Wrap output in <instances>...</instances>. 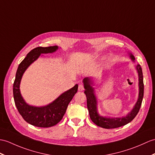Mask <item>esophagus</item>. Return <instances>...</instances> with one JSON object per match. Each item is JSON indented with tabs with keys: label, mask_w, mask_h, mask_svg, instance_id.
<instances>
[{
	"label": "esophagus",
	"mask_w": 155,
	"mask_h": 155,
	"mask_svg": "<svg viewBox=\"0 0 155 155\" xmlns=\"http://www.w3.org/2000/svg\"><path fill=\"white\" fill-rule=\"evenodd\" d=\"M78 91H83V90H84V86H83V85L79 84V85H78Z\"/></svg>",
	"instance_id": "obj_1"
}]
</instances>
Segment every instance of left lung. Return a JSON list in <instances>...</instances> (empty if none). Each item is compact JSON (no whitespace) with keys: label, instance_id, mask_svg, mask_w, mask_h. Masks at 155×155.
<instances>
[{"label":"left lung","instance_id":"obj_1","mask_svg":"<svg viewBox=\"0 0 155 155\" xmlns=\"http://www.w3.org/2000/svg\"><path fill=\"white\" fill-rule=\"evenodd\" d=\"M130 59L135 63V57L130 52H127ZM137 73L138 74V86H139V94L137 102L131 110L128 112L125 116L113 117L110 116H104L100 115L98 110V98L96 94L95 88L94 86L96 82L94 78L86 77L82 81L85 89L84 94L86 96L87 101V108L91 120L99 127L105 129H114L129 124L131 122L135 116L137 115L140 107L141 106L142 100L144 94V84L142 69L140 64H137L135 66Z\"/></svg>","mask_w":155,"mask_h":155}]
</instances>
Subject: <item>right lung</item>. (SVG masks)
Masks as SVG:
<instances>
[{
    "mask_svg": "<svg viewBox=\"0 0 155 155\" xmlns=\"http://www.w3.org/2000/svg\"><path fill=\"white\" fill-rule=\"evenodd\" d=\"M57 45L38 47L29 52L19 64L13 84V96L15 105L24 120L34 126L49 127L57 124L62 120L67 106L78 91V84L61 94L53 102L43 106L28 104L21 94L20 86L24 73L28 68L36 61L41 54L53 53L59 49ZM43 56V55H42Z\"/></svg>",
    "mask_w": 155,
    "mask_h": 155,
    "instance_id": "right-lung-1",
    "label": "right lung"
}]
</instances>
